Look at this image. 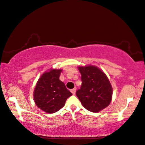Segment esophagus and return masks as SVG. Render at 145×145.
Here are the masks:
<instances>
[{
	"instance_id": "obj_1",
	"label": "esophagus",
	"mask_w": 145,
	"mask_h": 145,
	"mask_svg": "<svg viewBox=\"0 0 145 145\" xmlns=\"http://www.w3.org/2000/svg\"><path fill=\"white\" fill-rule=\"evenodd\" d=\"M71 92H72L73 95H75L76 92V88H73L72 90H71Z\"/></svg>"
}]
</instances>
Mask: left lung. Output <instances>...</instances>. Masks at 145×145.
<instances>
[{
  "label": "left lung",
  "mask_w": 145,
  "mask_h": 145,
  "mask_svg": "<svg viewBox=\"0 0 145 145\" xmlns=\"http://www.w3.org/2000/svg\"><path fill=\"white\" fill-rule=\"evenodd\" d=\"M82 84L76 95L82 105L90 112L98 113L109 105L113 89L106 75L91 65L79 66Z\"/></svg>",
  "instance_id": "left-lung-1"
}]
</instances>
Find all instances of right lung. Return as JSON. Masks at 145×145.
Listing matches in <instances>:
<instances>
[{
  "mask_svg": "<svg viewBox=\"0 0 145 145\" xmlns=\"http://www.w3.org/2000/svg\"><path fill=\"white\" fill-rule=\"evenodd\" d=\"M62 69H50L42 73L33 91V100L40 109L54 113L62 108L72 93L60 80Z\"/></svg>",
  "mask_w": 145,
  "mask_h": 145,
  "instance_id": "right-lung-1",
  "label": "right lung"
}]
</instances>
